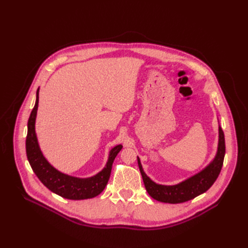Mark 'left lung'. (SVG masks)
Returning a JSON list of instances; mask_svg holds the SVG:
<instances>
[{
	"mask_svg": "<svg viewBox=\"0 0 248 248\" xmlns=\"http://www.w3.org/2000/svg\"><path fill=\"white\" fill-rule=\"evenodd\" d=\"M218 147L214 159L203 170L176 185L167 186L155 183L142 170L140 160L138 157V164L142 181H144L146 190L150 196L160 202L177 204L194 199L209 189L220 174L225 155V139L220 125L218 127Z\"/></svg>",
	"mask_w": 248,
	"mask_h": 248,
	"instance_id": "1",
	"label": "left lung"
}]
</instances>
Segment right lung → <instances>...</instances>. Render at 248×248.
<instances>
[{
  "mask_svg": "<svg viewBox=\"0 0 248 248\" xmlns=\"http://www.w3.org/2000/svg\"><path fill=\"white\" fill-rule=\"evenodd\" d=\"M39 103V88L36 93V102L28 121V132L26 138V153L32 170L42 183L53 193L70 200H83L93 198L106 188L112 163L116 155L123 149L117 145L109 151L107 165L96 175L89 178H77L61 173L52 166L43 155L35 132V123Z\"/></svg>",
  "mask_w": 248,
  "mask_h": 248,
  "instance_id": "1",
  "label": "right lung"
}]
</instances>
